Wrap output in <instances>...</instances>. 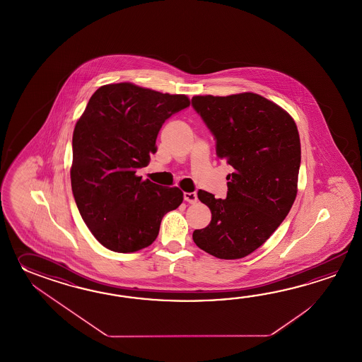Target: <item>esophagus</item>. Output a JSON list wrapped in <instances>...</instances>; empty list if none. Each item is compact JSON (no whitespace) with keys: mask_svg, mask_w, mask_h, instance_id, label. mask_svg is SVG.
I'll return each mask as SVG.
<instances>
[{"mask_svg":"<svg viewBox=\"0 0 362 362\" xmlns=\"http://www.w3.org/2000/svg\"><path fill=\"white\" fill-rule=\"evenodd\" d=\"M184 199L189 203H195L198 200V197L195 192H184Z\"/></svg>","mask_w":362,"mask_h":362,"instance_id":"obj_1","label":"esophagus"}]
</instances>
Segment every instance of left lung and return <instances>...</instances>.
<instances>
[{
	"label": "left lung",
	"instance_id": "1",
	"mask_svg": "<svg viewBox=\"0 0 362 362\" xmlns=\"http://www.w3.org/2000/svg\"><path fill=\"white\" fill-rule=\"evenodd\" d=\"M192 105L215 137L216 154L233 167L225 199L198 192L212 218L192 239L215 257L242 259L267 242L293 207L299 132L284 108L255 93L195 95Z\"/></svg>",
	"mask_w": 362,
	"mask_h": 362
}]
</instances>
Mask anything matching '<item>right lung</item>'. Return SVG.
<instances>
[{"label": "right lung", "instance_id": "right-lung-1", "mask_svg": "<svg viewBox=\"0 0 362 362\" xmlns=\"http://www.w3.org/2000/svg\"><path fill=\"white\" fill-rule=\"evenodd\" d=\"M184 94L132 83L103 85L90 97L72 136L71 186L78 212L102 246L136 252L154 242L164 215L184 192L137 176L156 153L164 122L189 107Z\"/></svg>", "mask_w": 362, "mask_h": 362}]
</instances>
